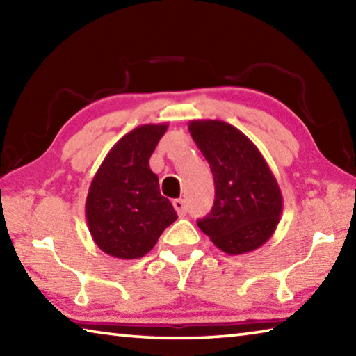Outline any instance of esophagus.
Returning <instances> with one entry per match:
<instances>
[{"label": "esophagus", "instance_id": "esophagus-1", "mask_svg": "<svg viewBox=\"0 0 356 356\" xmlns=\"http://www.w3.org/2000/svg\"><path fill=\"white\" fill-rule=\"evenodd\" d=\"M172 206L176 209V212L179 216H185L186 213V204L184 200H174L172 201Z\"/></svg>", "mask_w": 356, "mask_h": 356}]
</instances>
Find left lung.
Listing matches in <instances>:
<instances>
[{
  "mask_svg": "<svg viewBox=\"0 0 356 356\" xmlns=\"http://www.w3.org/2000/svg\"><path fill=\"white\" fill-rule=\"evenodd\" d=\"M215 182L212 212L197 220L201 231L229 256L245 254L273 236L282 195L272 170L248 136L218 119L188 124Z\"/></svg>",
  "mask_w": 356,
  "mask_h": 356,
  "instance_id": "obj_1",
  "label": "left lung"
}]
</instances>
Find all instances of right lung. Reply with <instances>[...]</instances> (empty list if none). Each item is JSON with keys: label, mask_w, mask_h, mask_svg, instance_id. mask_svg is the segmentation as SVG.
I'll use <instances>...</instances> for the list:
<instances>
[{"label": "right lung", "mask_w": 356, "mask_h": 356, "mask_svg": "<svg viewBox=\"0 0 356 356\" xmlns=\"http://www.w3.org/2000/svg\"><path fill=\"white\" fill-rule=\"evenodd\" d=\"M166 130L168 124L134 129L114 144L95 172L84 212L92 240L108 256L122 261L146 256L177 220L149 166Z\"/></svg>", "instance_id": "add662e5"}]
</instances>
